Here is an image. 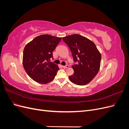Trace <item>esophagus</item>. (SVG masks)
<instances>
[{"label":"esophagus","instance_id":"1","mask_svg":"<svg viewBox=\"0 0 129 129\" xmlns=\"http://www.w3.org/2000/svg\"><path fill=\"white\" fill-rule=\"evenodd\" d=\"M62 67L63 68H67L69 67V66L68 65H66V66H62Z\"/></svg>","mask_w":129,"mask_h":129}]
</instances>
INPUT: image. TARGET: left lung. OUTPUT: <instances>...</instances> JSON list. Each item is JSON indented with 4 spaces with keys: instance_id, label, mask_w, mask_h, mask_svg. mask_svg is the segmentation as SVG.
Here are the masks:
<instances>
[{
    "instance_id": "obj_1",
    "label": "left lung",
    "mask_w": 129,
    "mask_h": 129,
    "mask_svg": "<svg viewBox=\"0 0 129 129\" xmlns=\"http://www.w3.org/2000/svg\"><path fill=\"white\" fill-rule=\"evenodd\" d=\"M63 41L72 52L74 61L77 64L72 66L74 74L69 76L73 83L83 85L89 83L98 73L101 65V54L95 44L80 34L63 37Z\"/></svg>"
}]
</instances>
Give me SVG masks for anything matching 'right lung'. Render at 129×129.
<instances>
[{
	"label": "right lung",
	"instance_id": "1",
	"mask_svg": "<svg viewBox=\"0 0 129 129\" xmlns=\"http://www.w3.org/2000/svg\"><path fill=\"white\" fill-rule=\"evenodd\" d=\"M61 39L49 34L41 35L25 46L23 66L28 76L37 82L48 83L56 75L59 68L49 61L53 58L52 52Z\"/></svg>",
	"mask_w": 129,
	"mask_h": 129
}]
</instances>
